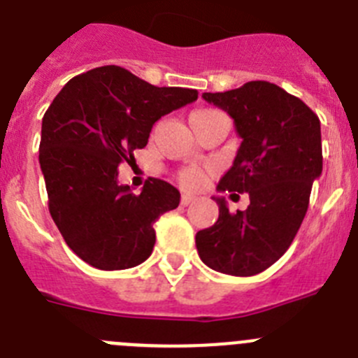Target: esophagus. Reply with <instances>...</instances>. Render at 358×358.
Listing matches in <instances>:
<instances>
[{
  "mask_svg": "<svg viewBox=\"0 0 358 358\" xmlns=\"http://www.w3.org/2000/svg\"><path fill=\"white\" fill-rule=\"evenodd\" d=\"M196 201V196H192V194H182V205L183 206H189V205H192V203Z\"/></svg>",
  "mask_w": 358,
  "mask_h": 358,
  "instance_id": "esophagus-1",
  "label": "esophagus"
}]
</instances>
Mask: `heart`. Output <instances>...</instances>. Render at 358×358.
Instances as JSON below:
<instances>
[{
  "instance_id": "1",
  "label": "heart",
  "mask_w": 358,
  "mask_h": 358,
  "mask_svg": "<svg viewBox=\"0 0 358 358\" xmlns=\"http://www.w3.org/2000/svg\"><path fill=\"white\" fill-rule=\"evenodd\" d=\"M208 111H212V109H199V111H194L190 116L201 115V113ZM178 180L183 187H187V189H199V187L203 185V182H205V173L198 168H185L178 173Z\"/></svg>"
}]
</instances>
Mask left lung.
<instances>
[{
    "label": "left lung",
    "mask_w": 358,
    "mask_h": 358,
    "mask_svg": "<svg viewBox=\"0 0 358 358\" xmlns=\"http://www.w3.org/2000/svg\"><path fill=\"white\" fill-rule=\"evenodd\" d=\"M203 99L224 109L242 138L217 189L247 192L250 205L231 213L224 198H215L219 219L198 231L196 247L217 272L256 275L285 255L306 217L313 182L323 169L320 118L299 96L266 81Z\"/></svg>",
    "instance_id": "1"
}]
</instances>
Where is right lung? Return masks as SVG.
<instances>
[{
    "label": "right lung",
    "mask_w": 358,
    "mask_h": 358,
    "mask_svg": "<svg viewBox=\"0 0 358 358\" xmlns=\"http://www.w3.org/2000/svg\"><path fill=\"white\" fill-rule=\"evenodd\" d=\"M198 99L189 88H159L116 65L70 79L42 120L40 168L49 212L66 245L88 265L125 270L155 245L153 224L180 192L148 178L141 194L118 183V166L145 148L157 120Z\"/></svg>",
    "instance_id": "add662e5"
}]
</instances>
